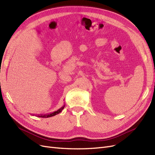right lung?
Wrapping results in <instances>:
<instances>
[{
  "label": "right lung",
  "mask_w": 155,
  "mask_h": 155,
  "mask_svg": "<svg viewBox=\"0 0 155 155\" xmlns=\"http://www.w3.org/2000/svg\"><path fill=\"white\" fill-rule=\"evenodd\" d=\"M64 107H65V105H64V106H63L61 108H60L59 109H58L57 111H54V112L52 113L48 114H44V115H42H42H38V117H42V118H48V117H51L54 116V115H56V114H57L61 113V112L62 111V109L64 108Z\"/></svg>",
  "instance_id": "right-lung-1"
}]
</instances>
